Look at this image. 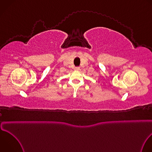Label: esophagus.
<instances>
[{"mask_svg": "<svg viewBox=\"0 0 152 152\" xmlns=\"http://www.w3.org/2000/svg\"><path fill=\"white\" fill-rule=\"evenodd\" d=\"M74 70H75V71H79V70H80V67H75V68H74Z\"/></svg>", "mask_w": 152, "mask_h": 152, "instance_id": "obj_1", "label": "esophagus"}]
</instances>
